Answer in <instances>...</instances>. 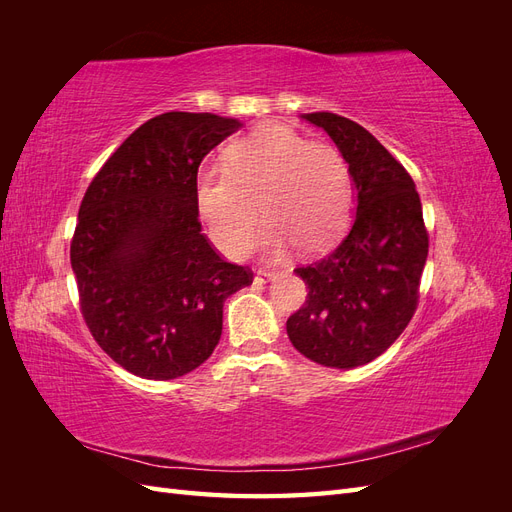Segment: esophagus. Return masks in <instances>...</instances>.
Instances as JSON below:
<instances>
[{
	"label": "esophagus",
	"mask_w": 512,
	"mask_h": 512,
	"mask_svg": "<svg viewBox=\"0 0 512 512\" xmlns=\"http://www.w3.org/2000/svg\"><path fill=\"white\" fill-rule=\"evenodd\" d=\"M275 277H277V273H275V271H271V269H258V273H256V282L265 284V282L275 280Z\"/></svg>",
	"instance_id": "esophagus-1"
}]
</instances>
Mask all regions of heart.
<instances>
[{
	"label": "heart",
	"instance_id": "1",
	"mask_svg": "<svg viewBox=\"0 0 512 512\" xmlns=\"http://www.w3.org/2000/svg\"><path fill=\"white\" fill-rule=\"evenodd\" d=\"M194 200L211 241L230 258L254 243L262 213L269 218L265 243L282 254L331 245L350 218L352 175L342 151L280 123H269L226 151V166L200 168Z\"/></svg>",
	"mask_w": 512,
	"mask_h": 512
}]
</instances>
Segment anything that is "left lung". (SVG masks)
Listing matches in <instances>:
<instances>
[{"instance_id": "left-lung-1", "label": "left lung", "mask_w": 512, "mask_h": 512, "mask_svg": "<svg viewBox=\"0 0 512 512\" xmlns=\"http://www.w3.org/2000/svg\"><path fill=\"white\" fill-rule=\"evenodd\" d=\"M303 117L327 132L346 158L356 218L331 254L294 269L309 292L286 331L309 361L352 369L374 361L408 327L429 235L410 173L374 136L335 113Z\"/></svg>"}]
</instances>
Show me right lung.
I'll list each match as a JSON object with an SVG mask.
<instances>
[{
  "instance_id": "add662e5",
  "label": "right lung",
  "mask_w": 512,
  "mask_h": 512,
  "mask_svg": "<svg viewBox=\"0 0 512 512\" xmlns=\"http://www.w3.org/2000/svg\"><path fill=\"white\" fill-rule=\"evenodd\" d=\"M239 128L211 113L153 117L83 196L70 243L81 314L134 376L173 380L203 365L220 342L224 301L254 280L200 232L194 200L200 162Z\"/></svg>"
}]
</instances>
